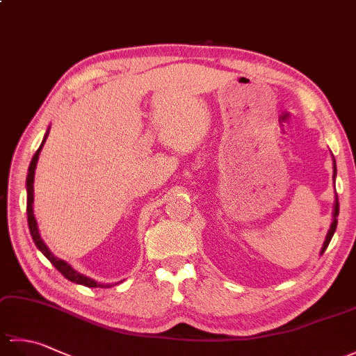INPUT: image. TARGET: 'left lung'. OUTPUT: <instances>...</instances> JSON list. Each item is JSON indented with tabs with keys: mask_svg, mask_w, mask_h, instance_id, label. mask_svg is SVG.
<instances>
[{
	"mask_svg": "<svg viewBox=\"0 0 356 356\" xmlns=\"http://www.w3.org/2000/svg\"><path fill=\"white\" fill-rule=\"evenodd\" d=\"M335 177H337V162H335V159H334V184H335ZM338 213H339V203H338V195H337V193H335V203H334V220H332V225H330V229H329V232H327V236H326V240H324V243H323V248H321V255L324 254V251H326L327 249V246H329V243H330V240H332V237H334V234H335V229H337V223H338V220H337V217H338Z\"/></svg>",
	"mask_w": 356,
	"mask_h": 356,
	"instance_id": "left-lung-1",
	"label": "left lung"
}]
</instances>
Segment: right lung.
Here are the masks:
<instances>
[{
  "label": "right lung",
  "mask_w": 356,
  "mask_h": 356,
  "mask_svg": "<svg viewBox=\"0 0 356 356\" xmlns=\"http://www.w3.org/2000/svg\"><path fill=\"white\" fill-rule=\"evenodd\" d=\"M49 131L47 130L44 134V139L41 142L40 148L36 149L35 156L32 157V162H30L29 165V172H27V177H26V191H27V222H29V229H30V234H32V238L35 241L36 248L40 249V251L44 254L45 259H47L53 266H55L61 274L70 280V282L76 283V284H82V286H87V287H111L113 284H104V283H97L96 280L90 278V277H86L82 275L81 272H78L76 269H73L69 263H67L65 260H61L58 259V257L53 254L50 249L47 248V245L44 243V240L41 238V234H40V228H38V222L35 218V214H33V182H35V170H36V163H38V159H40V153L41 149L44 147L45 143V139H47L49 136ZM118 284V283H115Z\"/></svg>",
  "instance_id": "add662e5"
}]
</instances>
